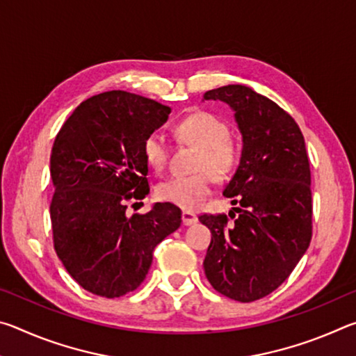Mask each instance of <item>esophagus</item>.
I'll use <instances>...</instances> for the list:
<instances>
[{
  "label": "esophagus",
  "mask_w": 356,
  "mask_h": 356,
  "mask_svg": "<svg viewBox=\"0 0 356 356\" xmlns=\"http://www.w3.org/2000/svg\"><path fill=\"white\" fill-rule=\"evenodd\" d=\"M182 222L185 226L195 225V222H197V216L195 213H191V212H184L182 213Z\"/></svg>",
  "instance_id": "34e87169"
}]
</instances>
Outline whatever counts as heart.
<instances>
[{
  "instance_id": "obj_1",
  "label": "heart",
  "mask_w": 356,
  "mask_h": 356,
  "mask_svg": "<svg viewBox=\"0 0 356 356\" xmlns=\"http://www.w3.org/2000/svg\"><path fill=\"white\" fill-rule=\"evenodd\" d=\"M179 141L200 147L193 176H176L156 186V196L161 201L172 202L182 209H195L202 197L212 193L215 177H226L238 165L242 149L229 135L227 124L221 118L207 111H196L184 118L176 127ZM143 152L147 165L161 172L166 168L170 149L160 131H152L143 143Z\"/></svg>"
}]
</instances>
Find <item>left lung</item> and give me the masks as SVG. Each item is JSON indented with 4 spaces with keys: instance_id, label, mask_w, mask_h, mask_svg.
Instances as JSON below:
<instances>
[{
    "instance_id": "8db88e82",
    "label": "left lung",
    "mask_w": 356,
    "mask_h": 356,
    "mask_svg": "<svg viewBox=\"0 0 356 356\" xmlns=\"http://www.w3.org/2000/svg\"><path fill=\"white\" fill-rule=\"evenodd\" d=\"M232 108L243 149L222 195L226 215L200 216L212 232L204 272L216 292L250 303L292 273L312 237L311 170L305 138L291 114L243 84L204 94Z\"/></svg>"
}]
</instances>
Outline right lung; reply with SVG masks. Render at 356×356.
I'll return each instance as SVG.
<instances>
[{"label":"right lung","instance_id":"add662e5","mask_svg":"<svg viewBox=\"0 0 356 356\" xmlns=\"http://www.w3.org/2000/svg\"><path fill=\"white\" fill-rule=\"evenodd\" d=\"M170 113L141 95L108 91L76 106L56 135L50 156L53 243L84 291L105 298L135 291L155 246L182 222L171 202L127 215V202L150 190L143 143Z\"/></svg>","mask_w":356,"mask_h":356}]
</instances>
